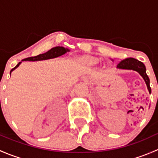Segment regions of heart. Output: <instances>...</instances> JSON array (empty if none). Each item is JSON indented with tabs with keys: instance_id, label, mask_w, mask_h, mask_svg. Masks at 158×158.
<instances>
[{
	"instance_id": "heart-1",
	"label": "heart",
	"mask_w": 158,
	"mask_h": 158,
	"mask_svg": "<svg viewBox=\"0 0 158 158\" xmlns=\"http://www.w3.org/2000/svg\"><path fill=\"white\" fill-rule=\"evenodd\" d=\"M86 60L89 64H91V65L97 64V63H98V60L95 58H87Z\"/></svg>"
}]
</instances>
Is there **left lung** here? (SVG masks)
Listing matches in <instances>:
<instances>
[{
	"mask_svg": "<svg viewBox=\"0 0 158 158\" xmlns=\"http://www.w3.org/2000/svg\"><path fill=\"white\" fill-rule=\"evenodd\" d=\"M119 69H132L137 71L141 76L143 77L144 80L145 81V83L148 86V89L149 91V93L151 92V89L150 86V79L148 78L147 73H146V68L144 63L141 61H138V60L135 58H126L125 60L119 62L117 66Z\"/></svg>",
	"mask_w": 158,
	"mask_h": 158,
	"instance_id": "8db88e82",
	"label": "left lung"
}]
</instances>
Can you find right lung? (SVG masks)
Masks as SVG:
<instances>
[{"instance_id": "add662e5", "label": "right lung", "mask_w": 158, "mask_h": 158, "mask_svg": "<svg viewBox=\"0 0 158 158\" xmlns=\"http://www.w3.org/2000/svg\"><path fill=\"white\" fill-rule=\"evenodd\" d=\"M67 51H69V50L68 49L64 48V47H54V48H52L50 50H49L48 52H45V53L40 54V55L36 56L28 57V58L22 60V61H27V60H28V61H39V60H48V59H52V58H55V57H58V56H60L63 55V54L66 53ZM20 63H21V62H20V63L15 66V67L13 68V69L10 70V73L13 70L18 67L19 65L20 64Z\"/></svg>"}]
</instances>
